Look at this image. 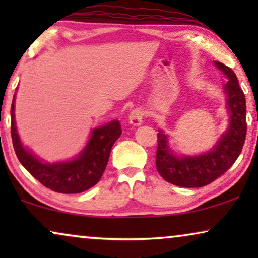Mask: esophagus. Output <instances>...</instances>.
Here are the masks:
<instances>
[{
    "label": "esophagus",
    "mask_w": 258,
    "mask_h": 258,
    "mask_svg": "<svg viewBox=\"0 0 258 258\" xmlns=\"http://www.w3.org/2000/svg\"><path fill=\"white\" fill-rule=\"evenodd\" d=\"M144 118V111L141 108H136L130 112L129 115V123L133 125L142 124Z\"/></svg>",
    "instance_id": "34e87169"
}]
</instances>
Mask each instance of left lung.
I'll list each match as a JSON object with an SVG mask.
<instances>
[{"mask_svg": "<svg viewBox=\"0 0 258 258\" xmlns=\"http://www.w3.org/2000/svg\"><path fill=\"white\" fill-rule=\"evenodd\" d=\"M229 81L224 86L230 110L228 132L210 153L201 156L176 157L167 146L163 133L157 134L156 169L162 177L171 184L184 188H200L220 177L235 163L241 154L246 135V105L242 88L236 74L223 63L215 62Z\"/></svg>", "mask_w": 258, "mask_h": 258, "instance_id": "left-lung-1", "label": "left lung"}]
</instances>
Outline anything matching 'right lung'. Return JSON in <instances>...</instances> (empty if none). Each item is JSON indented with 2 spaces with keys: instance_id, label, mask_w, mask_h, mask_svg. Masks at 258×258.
<instances>
[{
  "instance_id": "1",
  "label": "right lung",
  "mask_w": 258,
  "mask_h": 258,
  "mask_svg": "<svg viewBox=\"0 0 258 258\" xmlns=\"http://www.w3.org/2000/svg\"><path fill=\"white\" fill-rule=\"evenodd\" d=\"M14 102L15 96L10 110L14 150L21 164L31 176L52 191L61 194L83 192L100 181L108 164L111 148L122 134L118 121H112L101 128L94 129L86 149L76 160L54 164L42 163L21 144L14 117Z\"/></svg>"
}]
</instances>
